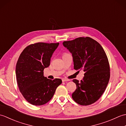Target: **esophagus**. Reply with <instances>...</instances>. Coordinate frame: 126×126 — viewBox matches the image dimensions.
I'll list each match as a JSON object with an SVG mask.
<instances>
[{
    "mask_svg": "<svg viewBox=\"0 0 126 126\" xmlns=\"http://www.w3.org/2000/svg\"><path fill=\"white\" fill-rule=\"evenodd\" d=\"M62 80V82H65V81H70V79H63Z\"/></svg>",
    "mask_w": 126,
    "mask_h": 126,
    "instance_id": "1",
    "label": "esophagus"
}]
</instances>
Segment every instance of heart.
Segmentation results:
<instances>
[{"label": "heart", "instance_id": "obj_1", "mask_svg": "<svg viewBox=\"0 0 126 126\" xmlns=\"http://www.w3.org/2000/svg\"><path fill=\"white\" fill-rule=\"evenodd\" d=\"M65 54H66V53H64L63 54V55H65Z\"/></svg>", "mask_w": 126, "mask_h": 126}]
</instances>
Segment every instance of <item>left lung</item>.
<instances>
[{"label":"left lung","instance_id":"obj_1","mask_svg":"<svg viewBox=\"0 0 126 126\" xmlns=\"http://www.w3.org/2000/svg\"><path fill=\"white\" fill-rule=\"evenodd\" d=\"M63 44L72 53L74 69L84 72L81 81L73 80L76 89L72 97L81 106L95 103L104 92L110 79V66L105 51L97 41L89 37L65 41Z\"/></svg>","mask_w":126,"mask_h":126}]
</instances>
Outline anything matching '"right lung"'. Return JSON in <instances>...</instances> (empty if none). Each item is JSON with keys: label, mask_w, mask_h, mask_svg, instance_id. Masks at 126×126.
Here are the masks:
<instances>
[{"label": "right lung", "mask_w": 126, "mask_h": 126, "mask_svg": "<svg viewBox=\"0 0 126 126\" xmlns=\"http://www.w3.org/2000/svg\"><path fill=\"white\" fill-rule=\"evenodd\" d=\"M58 45L59 43H36L26 47L19 57L16 68L17 84L24 97L32 105L48 102L62 83L61 79L51 80L43 74Z\"/></svg>", "instance_id": "obj_1"}]
</instances>
